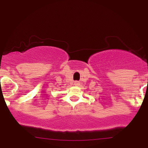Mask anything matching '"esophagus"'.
<instances>
[{"label":"esophagus","mask_w":148,"mask_h":148,"mask_svg":"<svg viewBox=\"0 0 148 148\" xmlns=\"http://www.w3.org/2000/svg\"><path fill=\"white\" fill-rule=\"evenodd\" d=\"M74 85H75V86H79V85H80V82L75 81L74 82Z\"/></svg>","instance_id":"esophagus-1"}]
</instances>
